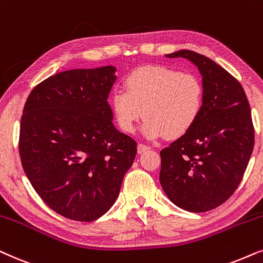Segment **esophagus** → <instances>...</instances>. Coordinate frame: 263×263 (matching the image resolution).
Returning a JSON list of instances; mask_svg holds the SVG:
<instances>
[{
	"label": "esophagus",
	"instance_id": "esophagus-1",
	"mask_svg": "<svg viewBox=\"0 0 263 263\" xmlns=\"http://www.w3.org/2000/svg\"><path fill=\"white\" fill-rule=\"evenodd\" d=\"M149 149H150V146L146 145V144H143V143H139L138 146H137V150H138L139 154L144 153V152H146V150H149Z\"/></svg>",
	"mask_w": 263,
	"mask_h": 263
}]
</instances>
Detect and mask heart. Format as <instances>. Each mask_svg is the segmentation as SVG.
<instances>
[{
	"label": "heart",
	"mask_w": 263,
	"mask_h": 263,
	"mask_svg": "<svg viewBox=\"0 0 263 263\" xmlns=\"http://www.w3.org/2000/svg\"><path fill=\"white\" fill-rule=\"evenodd\" d=\"M124 89L110 96L115 121L122 131L132 134L144 113L143 134L150 139L186 134L201 117L204 104L202 79L192 72L170 67L136 68L125 77Z\"/></svg>",
	"instance_id": "b5f03b06"
}]
</instances>
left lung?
<instances>
[{
    "label": "left lung",
    "mask_w": 263,
    "mask_h": 263,
    "mask_svg": "<svg viewBox=\"0 0 263 263\" xmlns=\"http://www.w3.org/2000/svg\"><path fill=\"white\" fill-rule=\"evenodd\" d=\"M203 77L204 104L197 122L160 152V183L185 211L202 213L226 202L246 172L255 143L251 110L240 83L204 55L179 50Z\"/></svg>",
    "instance_id": "obj_1"
}]
</instances>
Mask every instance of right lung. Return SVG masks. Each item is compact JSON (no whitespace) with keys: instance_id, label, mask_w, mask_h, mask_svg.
I'll list each match as a JSON object with an SVG mask.
<instances>
[{"instance_id":"1","label":"right lung","mask_w":263,"mask_h":263,"mask_svg":"<svg viewBox=\"0 0 263 263\" xmlns=\"http://www.w3.org/2000/svg\"><path fill=\"white\" fill-rule=\"evenodd\" d=\"M115 68L71 69L33 87L24 106L20 160L49 208L90 222L109 211L137 143L114 127L107 102Z\"/></svg>"}]
</instances>
